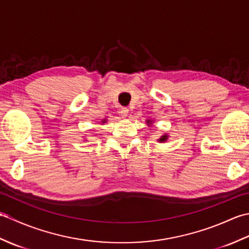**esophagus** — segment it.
<instances>
[{
    "label": "esophagus",
    "instance_id": "34e87169",
    "mask_svg": "<svg viewBox=\"0 0 249 249\" xmlns=\"http://www.w3.org/2000/svg\"><path fill=\"white\" fill-rule=\"evenodd\" d=\"M128 112H129V110L127 108H122L121 109V115L123 116V118H127Z\"/></svg>",
    "mask_w": 249,
    "mask_h": 249
}]
</instances>
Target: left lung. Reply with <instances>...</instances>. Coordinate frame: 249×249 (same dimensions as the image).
Here are the masks:
<instances>
[{
	"instance_id": "left-lung-1",
	"label": "left lung",
	"mask_w": 249,
	"mask_h": 249,
	"mask_svg": "<svg viewBox=\"0 0 249 249\" xmlns=\"http://www.w3.org/2000/svg\"><path fill=\"white\" fill-rule=\"evenodd\" d=\"M146 122H147V123H150V121H146ZM167 139H168V136H167V135H163V136L160 137V139H158V141H160V142H163V141H166Z\"/></svg>"
}]
</instances>
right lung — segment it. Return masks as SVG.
Returning <instances> with one entry per match:
<instances>
[{
	"mask_svg": "<svg viewBox=\"0 0 249 249\" xmlns=\"http://www.w3.org/2000/svg\"><path fill=\"white\" fill-rule=\"evenodd\" d=\"M103 122H104V123H105V122H106V120H104V121H103Z\"/></svg>",
	"mask_w": 249,
	"mask_h": 249,
	"instance_id": "1",
	"label": "right lung"
}]
</instances>
